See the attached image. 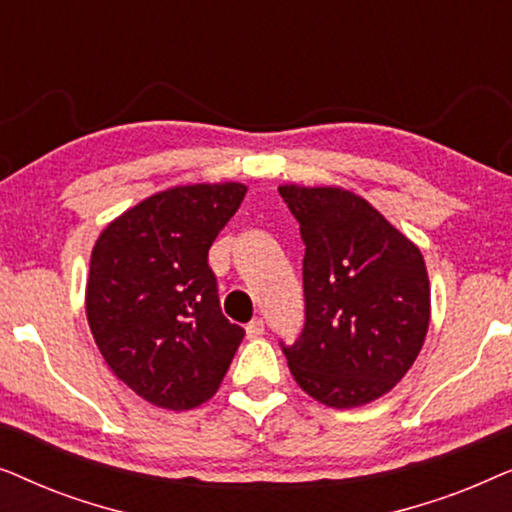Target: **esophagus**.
Masks as SVG:
<instances>
[{
  "mask_svg": "<svg viewBox=\"0 0 512 512\" xmlns=\"http://www.w3.org/2000/svg\"><path fill=\"white\" fill-rule=\"evenodd\" d=\"M263 333H265V321L263 319H251L247 324L249 338H261Z\"/></svg>",
  "mask_w": 512,
  "mask_h": 512,
  "instance_id": "1",
  "label": "esophagus"
}]
</instances>
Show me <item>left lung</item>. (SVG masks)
<instances>
[{"label": "left lung", "instance_id": "left-lung-1", "mask_svg": "<svg viewBox=\"0 0 512 512\" xmlns=\"http://www.w3.org/2000/svg\"><path fill=\"white\" fill-rule=\"evenodd\" d=\"M305 244V326L282 345L300 389L356 408L394 389L429 331L424 258L359 195L279 186Z\"/></svg>", "mask_w": 512, "mask_h": 512}]
</instances>
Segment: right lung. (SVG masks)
I'll return each instance as SVG.
<instances>
[{"label":"right lung","mask_w":512,"mask_h":512,"mask_svg":"<svg viewBox=\"0 0 512 512\" xmlns=\"http://www.w3.org/2000/svg\"><path fill=\"white\" fill-rule=\"evenodd\" d=\"M247 186L156 193L102 230L90 256L86 314L104 361L153 405L191 410L219 389L244 338L223 317L207 254Z\"/></svg>","instance_id":"1"}]
</instances>
